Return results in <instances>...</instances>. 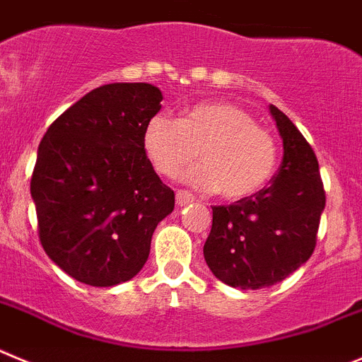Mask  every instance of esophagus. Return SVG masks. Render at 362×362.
<instances>
[{
	"label": "esophagus",
	"instance_id": "esophagus-1",
	"mask_svg": "<svg viewBox=\"0 0 362 362\" xmlns=\"http://www.w3.org/2000/svg\"><path fill=\"white\" fill-rule=\"evenodd\" d=\"M194 202V197L191 193H187V191H178L177 193V205L178 207H185V205L193 204Z\"/></svg>",
	"mask_w": 362,
	"mask_h": 362
}]
</instances>
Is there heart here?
<instances>
[{
    "instance_id": "1",
    "label": "heart",
    "mask_w": 362,
    "mask_h": 362,
    "mask_svg": "<svg viewBox=\"0 0 362 362\" xmlns=\"http://www.w3.org/2000/svg\"><path fill=\"white\" fill-rule=\"evenodd\" d=\"M142 146L158 173L175 178L200 153L184 180L204 193L243 200L262 191L278 164L274 136L233 103L194 104L180 119L157 113L146 122Z\"/></svg>"
}]
</instances>
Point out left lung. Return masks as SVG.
Wrapping results in <instances>:
<instances>
[{
    "instance_id": "left-lung-1",
    "label": "left lung",
    "mask_w": 362,
    "mask_h": 362,
    "mask_svg": "<svg viewBox=\"0 0 362 362\" xmlns=\"http://www.w3.org/2000/svg\"><path fill=\"white\" fill-rule=\"evenodd\" d=\"M283 160L269 187L230 205H214L204 258L214 276L242 291L272 286L307 263L325 209L319 164L288 117L269 104Z\"/></svg>"
}]
</instances>
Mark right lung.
<instances>
[{
	"instance_id": "1",
	"label": "right lung",
	"mask_w": 362,
	"mask_h": 362,
	"mask_svg": "<svg viewBox=\"0 0 362 362\" xmlns=\"http://www.w3.org/2000/svg\"><path fill=\"white\" fill-rule=\"evenodd\" d=\"M160 100L153 84H104L70 106L39 144L30 180L39 240L48 258L84 285L135 278L153 233L173 213V189L142 146Z\"/></svg>"
}]
</instances>
